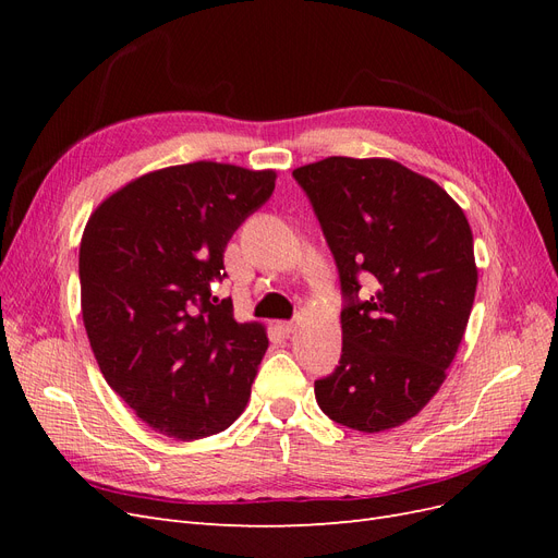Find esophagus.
<instances>
[{
  "label": "esophagus",
  "instance_id": "34e87169",
  "mask_svg": "<svg viewBox=\"0 0 558 558\" xmlns=\"http://www.w3.org/2000/svg\"><path fill=\"white\" fill-rule=\"evenodd\" d=\"M279 328H281V332H283V335H293V332H295V328H298V324H295V320H281Z\"/></svg>",
  "mask_w": 558,
  "mask_h": 558
}]
</instances>
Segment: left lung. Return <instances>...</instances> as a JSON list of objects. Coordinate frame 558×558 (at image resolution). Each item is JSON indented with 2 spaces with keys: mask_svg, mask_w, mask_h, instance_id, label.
I'll return each mask as SVG.
<instances>
[{
  "mask_svg": "<svg viewBox=\"0 0 558 558\" xmlns=\"http://www.w3.org/2000/svg\"><path fill=\"white\" fill-rule=\"evenodd\" d=\"M342 289L340 365L314 381L335 424L379 433L418 414L445 381L477 291L463 209L396 160L298 167ZM376 289L361 299L362 281Z\"/></svg>",
  "mask_w": 558,
  "mask_h": 558,
  "instance_id": "obj_1",
  "label": "left lung"
}]
</instances>
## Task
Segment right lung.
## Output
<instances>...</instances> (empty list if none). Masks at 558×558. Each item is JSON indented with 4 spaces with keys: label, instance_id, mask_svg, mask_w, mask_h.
I'll use <instances>...</instances> for the list:
<instances>
[{
    "label": "right lung",
    "instance_id": "1",
    "mask_svg": "<svg viewBox=\"0 0 558 558\" xmlns=\"http://www.w3.org/2000/svg\"><path fill=\"white\" fill-rule=\"evenodd\" d=\"M275 179L221 162L165 167L107 197L83 230L81 310L97 365L167 437L216 435L246 408L267 335L238 324L211 286L228 277L226 246Z\"/></svg>",
    "mask_w": 558,
    "mask_h": 558
}]
</instances>
